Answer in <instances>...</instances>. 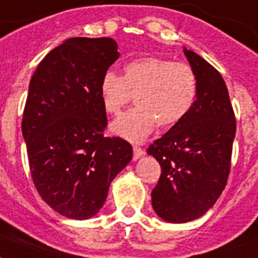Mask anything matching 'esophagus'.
<instances>
[{
	"mask_svg": "<svg viewBox=\"0 0 258 258\" xmlns=\"http://www.w3.org/2000/svg\"><path fill=\"white\" fill-rule=\"evenodd\" d=\"M144 154H146V151H144L143 148L138 147V146H134V159H135V160L136 159L142 158Z\"/></svg>",
	"mask_w": 258,
	"mask_h": 258,
	"instance_id": "1",
	"label": "esophagus"
}]
</instances>
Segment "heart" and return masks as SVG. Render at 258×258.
I'll list each match as a JSON object with an SVG mask.
<instances>
[{"instance_id": "obj_1", "label": "heart", "mask_w": 258, "mask_h": 258, "mask_svg": "<svg viewBox=\"0 0 258 258\" xmlns=\"http://www.w3.org/2000/svg\"><path fill=\"white\" fill-rule=\"evenodd\" d=\"M198 81L194 69L184 62L143 56L124 66V75L107 71L100 82L104 110L118 115L135 95L136 107L119 116L111 130L133 142H140L158 123L171 127L194 106Z\"/></svg>"}]
</instances>
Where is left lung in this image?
<instances>
[{
	"instance_id": "1",
	"label": "left lung",
	"mask_w": 258,
	"mask_h": 258,
	"mask_svg": "<svg viewBox=\"0 0 258 258\" xmlns=\"http://www.w3.org/2000/svg\"><path fill=\"white\" fill-rule=\"evenodd\" d=\"M198 81L194 106L147 150L162 167L152 189L154 211L168 223H187L212 208L231 171L236 118L223 77L184 47Z\"/></svg>"
}]
</instances>
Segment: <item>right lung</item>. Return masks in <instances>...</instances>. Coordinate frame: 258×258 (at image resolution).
<instances>
[{
	"label": "right lung",
	"mask_w": 258,
	"mask_h": 258,
	"mask_svg": "<svg viewBox=\"0 0 258 258\" xmlns=\"http://www.w3.org/2000/svg\"><path fill=\"white\" fill-rule=\"evenodd\" d=\"M119 58L112 38H69L41 60L29 86L22 135L31 179L50 208L86 220L103 207L133 147L106 138L100 82Z\"/></svg>",
	"instance_id": "right-lung-1"
}]
</instances>
